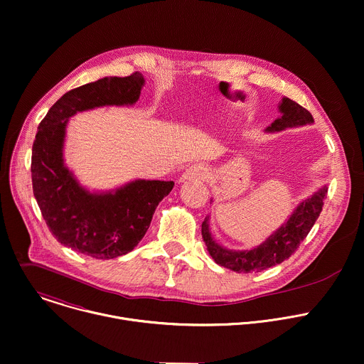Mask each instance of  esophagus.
I'll return each mask as SVG.
<instances>
[{
    "label": "esophagus",
    "instance_id": "34e87169",
    "mask_svg": "<svg viewBox=\"0 0 364 364\" xmlns=\"http://www.w3.org/2000/svg\"><path fill=\"white\" fill-rule=\"evenodd\" d=\"M207 176V167L204 164H193L190 166L183 176L180 177V183H187V181H198L204 180Z\"/></svg>",
    "mask_w": 364,
    "mask_h": 364
}]
</instances>
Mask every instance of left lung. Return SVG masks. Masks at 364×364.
<instances>
[{
  "mask_svg": "<svg viewBox=\"0 0 364 364\" xmlns=\"http://www.w3.org/2000/svg\"><path fill=\"white\" fill-rule=\"evenodd\" d=\"M282 112L280 118L267 127L266 132H282L287 127H299L314 123L311 114L296 101L284 97L279 104ZM327 194V187H321L310 198H306L297 205L289 220L274 231L264 243L253 250H228L218 245L213 238L208 228V217L201 224L203 240L207 250L217 264L237 273H255L262 272L287 260L307 237L309 231L318 218L323 200Z\"/></svg>",
  "mask_w": 364,
  "mask_h": 364,
  "instance_id": "left-lung-1",
  "label": "left lung"
}]
</instances>
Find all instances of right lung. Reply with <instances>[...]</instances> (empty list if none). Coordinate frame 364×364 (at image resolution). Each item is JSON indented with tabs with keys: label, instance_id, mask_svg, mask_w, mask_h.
Masks as SVG:
<instances>
[{
	"label": "right lung",
	"instance_id": "obj_1",
	"mask_svg": "<svg viewBox=\"0 0 364 364\" xmlns=\"http://www.w3.org/2000/svg\"><path fill=\"white\" fill-rule=\"evenodd\" d=\"M144 85L141 73L104 77L65 92L38 126L31 156L33 191L58 243L101 260L130 253L147 232L173 181L134 180L114 191L90 193L65 167L63 149L68 118L104 105H133Z\"/></svg>",
	"mask_w": 364,
	"mask_h": 364
}]
</instances>
